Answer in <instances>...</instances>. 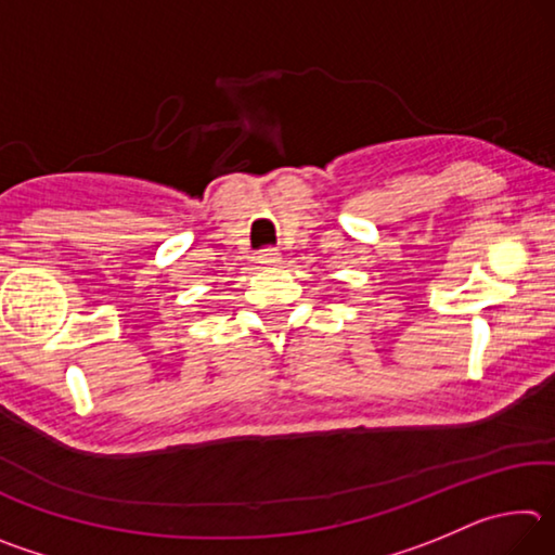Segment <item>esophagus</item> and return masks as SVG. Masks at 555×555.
Returning <instances> with one entry per match:
<instances>
[{
	"label": "esophagus",
	"instance_id": "obj_1",
	"mask_svg": "<svg viewBox=\"0 0 555 555\" xmlns=\"http://www.w3.org/2000/svg\"><path fill=\"white\" fill-rule=\"evenodd\" d=\"M257 261H259L261 267H279V264H281V251H279V249H274V247L261 249V251H259V257H257Z\"/></svg>",
	"mask_w": 555,
	"mask_h": 555
}]
</instances>
